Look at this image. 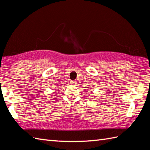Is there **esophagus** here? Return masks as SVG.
<instances>
[{"label": "esophagus", "instance_id": "esophagus-1", "mask_svg": "<svg viewBox=\"0 0 150 150\" xmlns=\"http://www.w3.org/2000/svg\"><path fill=\"white\" fill-rule=\"evenodd\" d=\"M70 83L71 84V85L76 86V81H71Z\"/></svg>", "mask_w": 150, "mask_h": 150}]
</instances>
